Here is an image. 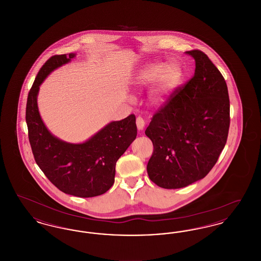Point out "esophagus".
Returning a JSON list of instances; mask_svg holds the SVG:
<instances>
[{"label":"esophagus","instance_id":"34e87169","mask_svg":"<svg viewBox=\"0 0 261 261\" xmlns=\"http://www.w3.org/2000/svg\"><path fill=\"white\" fill-rule=\"evenodd\" d=\"M136 124L139 131H143L144 130V128H145V121H144V119L141 116L137 117Z\"/></svg>","mask_w":261,"mask_h":261}]
</instances>
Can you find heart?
<instances>
[{"label":"heart","instance_id":"obj_1","mask_svg":"<svg viewBox=\"0 0 261 261\" xmlns=\"http://www.w3.org/2000/svg\"><path fill=\"white\" fill-rule=\"evenodd\" d=\"M183 78V70L179 63L170 62H150L142 66L132 79V87L137 91L150 87L149 101L151 107L161 108Z\"/></svg>","mask_w":261,"mask_h":261}]
</instances>
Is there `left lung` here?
<instances>
[{
    "instance_id": "8db88e82",
    "label": "left lung",
    "mask_w": 261,
    "mask_h": 261,
    "mask_svg": "<svg viewBox=\"0 0 261 261\" xmlns=\"http://www.w3.org/2000/svg\"><path fill=\"white\" fill-rule=\"evenodd\" d=\"M194 77L156 112L146 135L153 144L147 171L164 189H180L204 178L225 147L230 125L228 88L220 71L199 50Z\"/></svg>"
}]
</instances>
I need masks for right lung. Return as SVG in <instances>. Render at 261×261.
<instances>
[{
    "instance_id": "1",
    "label": "right lung",
    "mask_w": 261,
    "mask_h": 261,
    "mask_svg": "<svg viewBox=\"0 0 261 261\" xmlns=\"http://www.w3.org/2000/svg\"><path fill=\"white\" fill-rule=\"evenodd\" d=\"M75 57V53L54 56L42 66L28 94L26 123L35 162L50 182L65 194L92 198L113 185L116 162L136 139V117L131 114L112 121L82 143H68L53 135L39 112V90L54 70Z\"/></svg>"
}]
</instances>
